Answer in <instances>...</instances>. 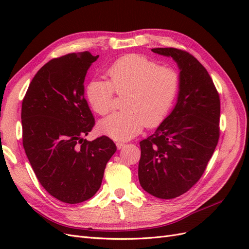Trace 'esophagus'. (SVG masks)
Segmentation results:
<instances>
[{
	"instance_id": "34e87169",
	"label": "esophagus",
	"mask_w": 249,
	"mask_h": 249,
	"mask_svg": "<svg viewBox=\"0 0 249 249\" xmlns=\"http://www.w3.org/2000/svg\"><path fill=\"white\" fill-rule=\"evenodd\" d=\"M116 146H117L118 149H122V148H124L125 146V143L123 142V141H117L116 142Z\"/></svg>"
}]
</instances>
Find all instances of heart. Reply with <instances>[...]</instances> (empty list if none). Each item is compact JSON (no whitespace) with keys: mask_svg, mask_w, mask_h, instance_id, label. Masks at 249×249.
Masks as SVG:
<instances>
[{"mask_svg":"<svg viewBox=\"0 0 249 249\" xmlns=\"http://www.w3.org/2000/svg\"><path fill=\"white\" fill-rule=\"evenodd\" d=\"M107 74L108 81L93 80L87 85V101L95 113L106 115L113 109L115 94L124 95V111L103 119L101 132L116 140H127L144 125L155 127L166 118L179 86L175 70L143 55L131 54L113 63Z\"/></svg>","mask_w":249,"mask_h":249,"instance_id":"b5f03b06","label":"heart"}]
</instances>
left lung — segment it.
Instances as JSON below:
<instances>
[{"label": "left lung", "mask_w": 249, "mask_h": 249, "mask_svg": "<svg viewBox=\"0 0 249 249\" xmlns=\"http://www.w3.org/2000/svg\"><path fill=\"white\" fill-rule=\"evenodd\" d=\"M179 72L178 103L152 136L140 141L138 177L153 196L172 199L189 191L205 172L220 136V99L212 78L190 53L157 48Z\"/></svg>", "instance_id": "1"}]
</instances>
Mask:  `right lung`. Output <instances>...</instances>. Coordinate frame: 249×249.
<instances>
[{
    "label": "right lung",
    "instance_id": "1",
    "mask_svg": "<svg viewBox=\"0 0 249 249\" xmlns=\"http://www.w3.org/2000/svg\"><path fill=\"white\" fill-rule=\"evenodd\" d=\"M99 55L71 53L44 64L21 104L22 146L37 179L60 201L79 203L100 189L116 145L83 139L95 124L84 96L86 72Z\"/></svg>",
    "mask_w": 249,
    "mask_h": 249
}]
</instances>
